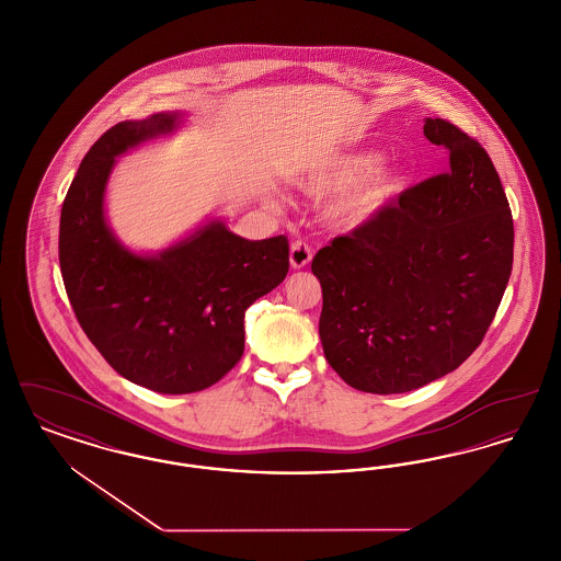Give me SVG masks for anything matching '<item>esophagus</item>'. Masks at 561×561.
I'll return each instance as SVG.
<instances>
[{"label":"esophagus","instance_id":"esophagus-1","mask_svg":"<svg viewBox=\"0 0 561 561\" xmlns=\"http://www.w3.org/2000/svg\"><path fill=\"white\" fill-rule=\"evenodd\" d=\"M311 256H313V248L307 241H293V245H290V265L294 268L307 267L311 263Z\"/></svg>","mask_w":561,"mask_h":561}]
</instances>
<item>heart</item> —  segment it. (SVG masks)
Listing matches in <instances>:
<instances>
[{
  "label": "heart",
  "instance_id": "heart-1",
  "mask_svg": "<svg viewBox=\"0 0 561 561\" xmlns=\"http://www.w3.org/2000/svg\"><path fill=\"white\" fill-rule=\"evenodd\" d=\"M376 161L374 151L336 156L305 181V188L323 195L345 186L328 206V218L343 229H355L380 213L403 185V170L398 163Z\"/></svg>",
  "mask_w": 561,
  "mask_h": 561
}]
</instances>
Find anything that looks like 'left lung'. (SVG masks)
<instances>
[{"label": "left lung", "mask_w": 561, "mask_h": 561, "mask_svg": "<svg viewBox=\"0 0 561 561\" xmlns=\"http://www.w3.org/2000/svg\"><path fill=\"white\" fill-rule=\"evenodd\" d=\"M446 172L405 188L370 220L316 254L320 336L353 389L405 393L456 370L480 347L513 267V216L476 138L425 122Z\"/></svg>", "instance_id": "obj_1"}]
</instances>
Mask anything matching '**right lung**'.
I'll return each instance as SVG.
<instances>
[{
	"instance_id": "right-lung-1",
	"label": "right lung",
	"mask_w": 561,
	"mask_h": 561,
	"mask_svg": "<svg viewBox=\"0 0 561 561\" xmlns=\"http://www.w3.org/2000/svg\"><path fill=\"white\" fill-rule=\"evenodd\" d=\"M179 113L108 128L85 153L60 210L58 261L81 330L108 366L158 393L213 387L243 355V313L290 268L286 236L250 241L222 222L158 256L111 236L103 195L115 156L170 133Z\"/></svg>"
}]
</instances>
